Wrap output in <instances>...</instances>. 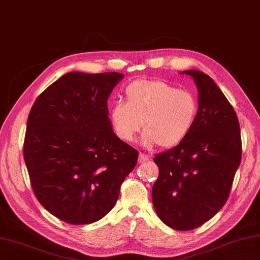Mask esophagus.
<instances>
[{"label":"esophagus","instance_id":"esophagus-1","mask_svg":"<svg viewBox=\"0 0 260 260\" xmlns=\"http://www.w3.org/2000/svg\"><path fill=\"white\" fill-rule=\"evenodd\" d=\"M147 161H149V156L145 155L144 153H139L138 162H139V163H145V162H147Z\"/></svg>","mask_w":260,"mask_h":260}]
</instances>
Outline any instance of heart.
Wrapping results in <instances>:
<instances>
[{
	"mask_svg": "<svg viewBox=\"0 0 260 260\" xmlns=\"http://www.w3.org/2000/svg\"><path fill=\"white\" fill-rule=\"evenodd\" d=\"M126 102L111 108L113 130L131 143L142 129L147 147H174L193 130L199 115L198 98L163 81H135L125 90Z\"/></svg>",
	"mask_w": 260,
	"mask_h": 260,
	"instance_id": "obj_1",
	"label": "heart"
}]
</instances>
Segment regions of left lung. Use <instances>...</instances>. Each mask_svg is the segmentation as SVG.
<instances>
[{
	"label": "left lung",
	"instance_id": "8db88e82",
	"mask_svg": "<svg viewBox=\"0 0 260 260\" xmlns=\"http://www.w3.org/2000/svg\"><path fill=\"white\" fill-rule=\"evenodd\" d=\"M184 73L197 83L199 115L183 142L154 157L152 189L157 216L177 231L200 227L224 207L242 156L239 120L225 94L204 73Z\"/></svg>",
	"mask_w": 260,
	"mask_h": 260
}]
</instances>
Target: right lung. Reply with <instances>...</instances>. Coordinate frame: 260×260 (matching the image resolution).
I'll use <instances>...</instances> for the list:
<instances>
[{"instance_id":"add662e5","label":"right lung","mask_w":260,"mask_h":260,"mask_svg":"<svg viewBox=\"0 0 260 260\" xmlns=\"http://www.w3.org/2000/svg\"><path fill=\"white\" fill-rule=\"evenodd\" d=\"M121 73L71 72L49 85L27 120L24 160L39 202L72 225L112 210L138 152L114 134L107 99Z\"/></svg>"}]
</instances>
